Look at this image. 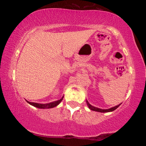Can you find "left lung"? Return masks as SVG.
<instances>
[{"label": "left lung", "mask_w": 146, "mask_h": 146, "mask_svg": "<svg viewBox=\"0 0 146 146\" xmlns=\"http://www.w3.org/2000/svg\"><path fill=\"white\" fill-rule=\"evenodd\" d=\"M86 104L88 106V108H89V109H90L91 110H93V111L100 112V113H108V112H113L115 110H116L117 108L121 104L117 106H115L114 107H112V108H108V109H101V108H97V107L93 106L90 105V104L88 103V102L87 101V100H86Z\"/></svg>", "instance_id": "1"}]
</instances>
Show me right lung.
<instances>
[{
  "mask_svg": "<svg viewBox=\"0 0 146 146\" xmlns=\"http://www.w3.org/2000/svg\"><path fill=\"white\" fill-rule=\"evenodd\" d=\"M63 98L64 96H62V98L60 99V100H58V101L53 102H51V103H48V104H38V103H34V102H28L27 101V100L26 101L27 103H29L30 105L36 107V108H42V109H47V108H52L57 106L59 104L60 102H62V100H63Z\"/></svg>",
  "mask_w": 146,
  "mask_h": 146,
  "instance_id": "right-lung-1",
  "label": "right lung"
}]
</instances>
